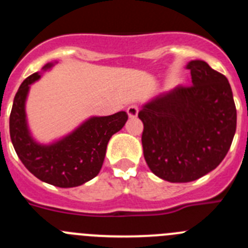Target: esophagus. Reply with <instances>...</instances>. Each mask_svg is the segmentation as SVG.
<instances>
[{
  "label": "esophagus",
  "mask_w": 248,
  "mask_h": 248,
  "mask_svg": "<svg viewBox=\"0 0 248 248\" xmlns=\"http://www.w3.org/2000/svg\"><path fill=\"white\" fill-rule=\"evenodd\" d=\"M126 111H128L129 118H137L138 117V113H139V108H138V107L135 104L129 105L128 109H126Z\"/></svg>",
  "instance_id": "1"
}]
</instances>
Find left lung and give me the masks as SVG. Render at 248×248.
Masks as SVG:
<instances>
[{"label":"left lung","instance_id":"obj_1","mask_svg":"<svg viewBox=\"0 0 248 248\" xmlns=\"http://www.w3.org/2000/svg\"><path fill=\"white\" fill-rule=\"evenodd\" d=\"M192 85H177L141 105L144 157L169 183H190L226 156L236 131L235 102L223 74L203 61L187 63Z\"/></svg>","mask_w":248,"mask_h":248}]
</instances>
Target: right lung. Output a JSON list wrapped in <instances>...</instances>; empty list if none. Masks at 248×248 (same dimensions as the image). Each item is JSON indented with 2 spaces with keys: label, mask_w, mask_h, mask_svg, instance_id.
I'll use <instances>...</instances> for the list:
<instances>
[{
  "label": "right lung",
  "mask_w": 248,
  "mask_h": 248,
  "mask_svg": "<svg viewBox=\"0 0 248 248\" xmlns=\"http://www.w3.org/2000/svg\"><path fill=\"white\" fill-rule=\"evenodd\" d=\"M49 62L23 80L13 99L10 115V135L22 164L41 181L58 187H76L99 174L111 135L125 125L126 111L108 117H91L64 137L43 144L30 130L26 102L31 84L57 64Z\"/></svg>",
  "instance_id": "add662e5"
}]
</instances>
